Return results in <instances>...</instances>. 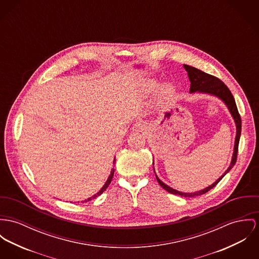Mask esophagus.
Listing matches in <instances>:
<instances>
[{"mask_svg":"<svg viewBox=\"0 0 259 259\" xmlns=\"http://www.w3.org/2000/svg\"><path fill=\"white\" fill-rule=\"evenodd\" d=\"M146 128H147V125L144 122H138L134 124V126L132 127V130L134 132H143L146 130Z\"/></svg>","mask_w":259,"mask_h":259,"instance_id":"esophagus-1","label":"esophagus"}]
</instances>
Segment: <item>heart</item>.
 <instances>
[{
    "mask_svg": "<svg viewBox=\"0 0 259 259\" xmlns=\"http://www.w3.org/2000/svg\"><path fill=\"white\" fill-rule=\"evenodd\" d=\"M157 85H158V81L154 79L144 80L140 84V92L144 97H147L155 91ZM175 93H176V88L174 83L169 81L164 82L159 89V99L161 100H170L175 96Z\"/></svg>",
    "mask_w": 259,
    "mask_h": 259,
    "instance_id": "heart-1",
    "label": "heart"
}]
</instances>
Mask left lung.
Masks as SVG:
<instances>
[{
    "mask_svg": "<svg viewBox=\"0 0 259 259\" xmlns=\"http://www.w3.org/2000/svg\"><path fill=\"white\" fill-rule=\"evenodd\" d=\"M184 69L187 72L188 75V79L190 81V90L189 93L193 94V93H200V94H206V95H211L214 96L216 98H218L220 100H222L228 107L233 119L235 121L236 124V128H237V134H236V140H235V146H234V153H233V157H232V160L231 163L229 165V167L227 168V170L220 177L219 179H217L213 184L209 185L208 187L199 190V191H195V192H181L177 189L171 188L170 186L166 185L165 183H163L160 179L158 178V176L156 175L157 180L159 183V185L166 190L167 192L171 193V194H176V195H179L182 197H194V196H199L202 194H205L206 192H208L209 190H211L213 187H215L217 185V183L219 182L221 179H223L235 165L236 161H237V156H238V149H239V138H240V132H241V120H240V116H239V111L237 108V104L235 99L231 93V91L228 89V87L222 81L219 80L218 78L211 76L207 73L202 72L201 70H198L194 67H191L189 65H183ZM154 164V162H153ZM155 171V168H154ZM156 174V171H155Z\"/></svg>",
    "mask_w": 259,
    "mask_h": 259,
    "instance_id": "obj_1",
    "label": "left lung"
}]
</instances>
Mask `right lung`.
<instances>
[{
  "label": "right lung",
  "mask_w": 259,
  "mask_h": 259,
  "mask_svg": "<svg viewBox=\"0 0 259 259\" xmlns=\"http://www.w3.org/2000/svg\"><path fill=\"white\" fill-rule=\"evenodd\" d=\"M114 161H115V158L113 159V163H114ZM113 175H114V168L111 169L108 179L106 180V182L104 183V185L101 187V189H100V191H99L98 193H96L94 196H92V197H90V198H88V199L83 200V202H88V201H91L92 199H95V198H97L98 196H100V194H102V192H104V191L106 190V188L108 187V185L110 184V182H111V180H112V178H113ZM83 202H82V203H83Z\"/></svg>",
  "instance_id": "add662e5"
}]
</instances>
